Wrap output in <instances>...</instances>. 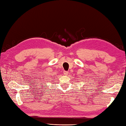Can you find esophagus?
Returning <instances> with one entry per match:
<instances>
[{
    "mask_svg": "<svg viewBox=\"0 0 126 126\" xmlns=\"http://www.w3.org/2000/svg\"><path fill=\"white\" fill-rule=\"evenodd\" d=\"M63 75H68V72L67 71H63Z\"/></svg>",
    "mask_w": 126,
    "mask_h": 126,
    "instance_id": "34e87169",
    "label": "esophagus"
}]
</instances>
